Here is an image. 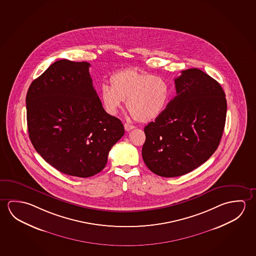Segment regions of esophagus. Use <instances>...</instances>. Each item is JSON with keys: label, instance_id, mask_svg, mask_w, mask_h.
Segmentation results:
<instances>
[{"label": "esophagus", "instance_id": "obj_1", "mask_svg": "<svg viewBox=\"0 0 256 256\" xmlns=\"http://www.w3.org/2000/svg\"><path fill=\"white\" fill-rule=\"evenodd\" d=\"M124 128H125V130H126V131H130V130L134 128V126H133V125H130V124H126V123H125V124H124Z\"/></svg>", "mask_w": 256, "mask_h": 256}]
</instances>
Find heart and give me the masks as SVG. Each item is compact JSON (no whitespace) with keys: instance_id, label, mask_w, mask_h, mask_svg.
Masks as SVG:
<instances>
[{"instance_id":"1","label":"heart","mask_w":256,"mask_h":256,"mask_svg":"<svg viewBox=\"0 0 256 256\" xmlns=\"http://www.w3.org/2000/svg\"><path fill=\"white\" fill-rule=\"evenodd\" d=\"M110 83L99 91L102 107L110 115L117 114L126 100V108L136 120L152 122L164 114L170 101V84L160 76L125 68L110 76Z\"/></svg>"}]
</instances>
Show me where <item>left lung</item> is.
<instances>
[{"instance_id": "1", "label": "left lung", "mask_w": 256, "mask_h": 256, "mask_svg": "<svg viewBox=\"0 0 256 256\" xmlns=\"http://www.w3.org/2000/svg\"><path fill=\"white\" fill-rule=\"evenodd\" d=\"M176 96L164 114L144 128L142 160L156 175H184L204 164L218 148L226 100L220 84L198 68L175 78Z\"/></svg>"}]
</instances>
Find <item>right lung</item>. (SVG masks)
Listing matches in <instances>:
<instances>
[{
	"label": "right lung",
	"mask_w": 256,
	"mask_h": 256,
	"mask_svg": "<svg viewBox=\"0 0 256 256\" xmlns=\"http://www.w3.org/2000/svg\"><path fill=\"white\" fill-rule=\"evenodd\" d=\"M89 67L86 62L57 60L31 83L26 97L34 149L59 172L80 178L102 170L125 133L122 122L102 108Z\"/></svg>",
	"instance_id": "obj_1"
}]
</instances>
